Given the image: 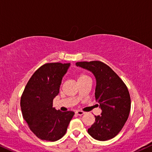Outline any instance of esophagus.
I'll return each instance as SVG.
<instances>
[{
  "label": "esophagus",
  "mask_w": 152,
  "mask_h": 152,
  "mask_svg": "<svg viewBox=\"0 0 152 152\" xmlns=\"http://www.w3.org/2000/svg\"><path fill=\"white\" fill-rule=\"evenodd\" d=\"M76 114L78 115V116H82V115H83L84 114H85V112H83V111H76Z\"/></svg>",
  "instance_id": "34e87169"
}]
</instances>
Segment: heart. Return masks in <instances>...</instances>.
<instances>
[{
  "mask_svg": "<svg viewBox=\"0 0 152 152\" xmlns=\"http://www.w3.org/2000/svg\"><path fill=\"white\" fill-rule=\"evenodd\" d=\"M87 77H88V76H87V75L85 74H83V73H82V74H78V76H77L78 80H81V79H83V78H87Z\"/></svg>",
  "mask_w": 152,
  "mask_h": 152,
  "instance_id": "obj_1",
  "label": "heart"
}]
</instances>
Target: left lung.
Here are the masks:
<instances>
[{
  "label": "left lung",
  "mask_w": 152,
  "mask_h": 152,
  "mask_svg": "<svg viewBox=\"0 0 152 152\" xmlns=\"http://www.w3.org/2000/svg\"><path fill=\"white\" fill-rule=\"evenodd\" d=\"M76 66L93 72L96 78L95 99L102 109L100 116L88 132L100 141L112 139L119 133L129 116L131 101L125 83L108 65L100 61L78 62Z\"/></svg>",
  "instance_id": "left-lung-1"
}]
</instances>
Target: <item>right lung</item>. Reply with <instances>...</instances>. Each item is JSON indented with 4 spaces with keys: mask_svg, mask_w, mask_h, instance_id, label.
I'll return each instance as SVG.
<instances>
[{
    "mask_svg": "<svg viewBox=\"0 0 152 152\" xmlns=\"http://www.w3.org/2000/svg\"><path fill=\"white\" fill-rule=\"evenodd\" d=\"M69 63H47L32 75L21 96L23 118L39 139L57 141L66 133L74 111L62 112L53 107L58 95L62 77Z\"/></svg>",
    "mask_w": 152,
    "mask_h": 152,
    "instance_id": "add662e5",
    "label": "right lung"
}]
</instances>
